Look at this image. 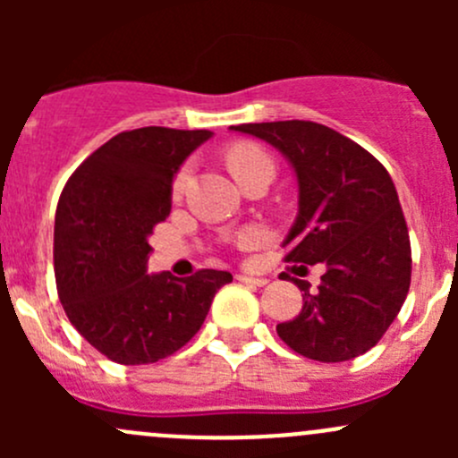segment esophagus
I'll use <instances>...</instances> for the list:
<instances>
[{
    "label": "esophagus",
    "mask_w": 458,
    "mask_h": 458,
    "mask_svg": "<svg viewBox=\"0 0 458 458\" xmlns=\"http://www.w3.org/2000/svg\"><path fill=\"white\" fill-rule=\"evenodd\" d=\"M234 279L243 281V284H252V285H266L267 284V279H263V276H252V275H246V272H237V275H234Z\"/></svg>",
    "instance_id": "34e87169"
}]
</instances>
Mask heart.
Segmentation results:
<instances>
[{"label": "heart", "mask_w": 458, "mask_h": 458, "mask_svg": "<svg viewBox=\"0 0 458 458\" xmlns=\"http://www.w3.org/2000/svg\"><path fill=\"white\" fill-rule=\"evenodd\" d=\"M228 165L233 170L234 179H243L246 174L255 173V170L263 168V165H272L270 157L261 150V148L252 146V143H237V146L230 148L228 152ZM188 179H191V168H183L182 173L174 179V195H182L183 188H186Z\"/></svg>", "instance_id": "1"}]
</instances>
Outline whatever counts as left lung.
I'll list each match as a JSON object with an SVG mask.
<instances>
[{
    "label": "left lung",
    "mask_w": 458,
    "mask_h": 458,
    "mask_svg": "<svg viewBox=\"0 0 458 458\" xmlns=\"http://www.w3.org/2000/svg\"><path fill=\"white\" fill-rule=\"evenodd\" d=\"M284 155L299 191L285 261L326 272L317 293L299 281L303 308L276 335L308 359L339 363L368 352L399 315L410 288V237L387 170L368 150L315 122L230 126Z\"/></svg>",
    "instance_id": "8db88e82"
}]
</instances>
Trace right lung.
<instances>
[{"instance_id": "right-lung-1", "label": "right lung", "mask_w": 458, "mask_h": 458, "mask_svg": "<svg viewBox=\"0 0 458 458\" xmlns=\"http://www.w3.org/2000/svg\"><path fill=\"white\" fill-rule=\"evenodd\" d=\"M210 131L148 126L119 132L72 173L55 215V279L72 326L122 366L170 357L206 321L225 270L148 275L152 228L173 182Z\"/></svg>"}]
</instances>
